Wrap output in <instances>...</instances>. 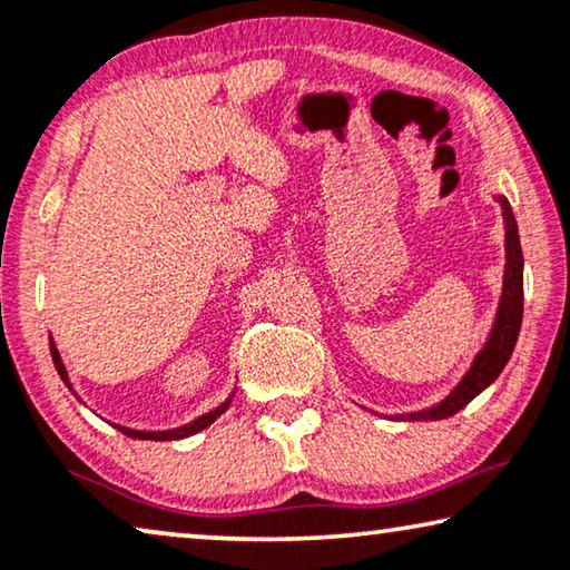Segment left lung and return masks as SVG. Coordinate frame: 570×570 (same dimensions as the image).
<instances>
[{"instance_id":"1","label":"left lung","mask_w":570,"mask_h":570,"mask_svg":"<svg viewBox=\"0 0 570 570\" xmlns=\"http://www.w3.org/2000/svg\"><path fill=\"white\" fill-rule=\"evenodd\" d=\"M501 205V216H504L507 228V265H504V287H501V301L497 318H493L491 334L485 340L483 350L475 354L473 365L463 375L455 387H452L448 399H442L434 406L424 411H411V414H401V419H411V422H436V419H448L465 409L478 393H483L497 377L514 352L519 326H522V308H524V257L522 244H519V230L514 213L504 195H497Z\"/></svg>"}]
</instances>
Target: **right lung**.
I'll return each mask as SVG.
<instances>
[{"label":"right lung","mask_w":570,"mask_h":570,"mask_svg":"<svg viewBox=\"0 0 570 570\" xmlns=\"http://www.w3.org/2000/svg\"><path fill=\"white\" fill-rule=\"evenodd\" d=\"M51 357H53V365H56V370H59L61 381L66 383V387H69V391H73V387H71V381H69V373H66V367H63V360H61V354H59V350H56V342H53V336H51ZM230 399H234V393H230L228 399H226L224 403H220V406H216V409H213V411H208V414L197 416L195 422H189V424H185V426L167 429V432H138V429H128V426H118V424H115V429H118V432H122V434L134 436V440H156V442H167V440H183V436H189V434H197V432H203L205 426H210L213 422H216V419H218L220 414H224V411L228 409Z\"/></svg>","instance_id":"add662e5"}]
</instances>
